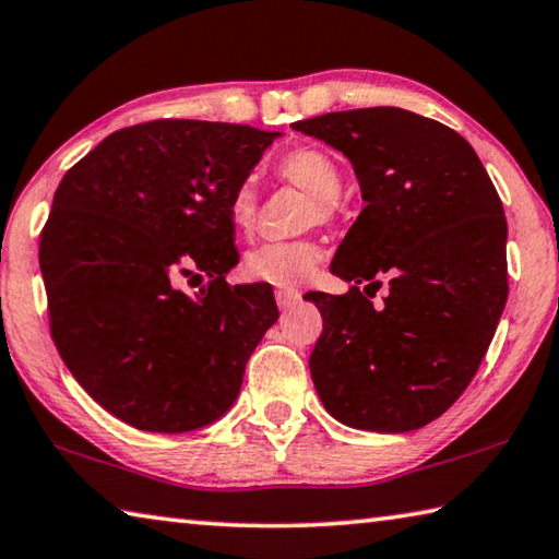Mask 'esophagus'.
<instances>
[{
  "label": "esophagus",
  "mask_w": 559,
  "mask_h": 559,
  "mask_svg": "<svg viewBox=\"0 0 559 559\" xmlns=\"http://www.w3.org/2000/svg\"><path fill=\"white\" fill-rule=\"evenodd\" d=\"M298 300H300V293L298 290H283V288L276 290V302H278L281 310L293 308Z\"/></svg>",
  "instance_id": "esophagus-1"
}]
</instances>
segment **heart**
<instances>
[{"instance_id":"heart-1","label":"heart","mask_w":559,"mask_h":559,"mask_svg":"<svg viewBox=\"0 0 559 559\" xmlns=\"http://www.w3.org/2000/svg\"><path fill=\"white\" fill-rule=\"evenodd\" d=\"M278 176L312 195L310 217H328L340 198L342 174L334 158L314 146H300L278 158ZM259 190L251 178L241 180L229 198V219L239 231H249L257 219ZM318 263V247L310 241H271L253 249L245 271L251 281L269 283L276 288H296L310 278Z\"/></svg>"}]
</instances>
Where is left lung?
I'll return each instance as SVG.
<instances>
[{
	"instance_id": "8db88e82",
	"label": "left lung",
	"mask_w": 559,
	"mask_h": 559,
	"mask_svg": "<svg viewBox=\"0 0 559 559\" xmlns=\"http://www.w3.org/2000/svg\"><path fill=\"white\" fill-rule=\"evenodd\" d=\"M293 129L342 151L364 200L330 266L354 286L310 296L324 320L314 389L349 428L418 430L469 385L509 298L499 192L469 141L408 109L330 111ZM381 272L392 281L377 311L358 283Z\"/></svg>"
}]
</instances>
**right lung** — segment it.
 I'll use <instances>...</instances> for the list:
<instances>
[{"label": "right lung", "instance_id": "add662e5", "mask_svg": "<svg viewBox=\"0 0 559 559\" xmlns=\"http://www.w3.org/2000/svg\"><path fill=\"white\" fill-rule=\"evenodd\" d=\"M278 131L158 119L115 131L60 180L40 231L50 334L78 383L146 432H190L235 405L278 320L266 283L229 286V198ZM207 275L195 297L182 277Z\"/></svg>", "mask_w": 559, "mask_h": 559}]
</instances>
